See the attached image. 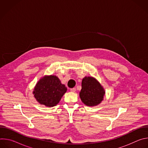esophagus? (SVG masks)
Here are the masks:
<instances>
[{"label":"esophagus","mask_w":148,"mask_h":148,"mask_svg":"<svg viewBox=\"0 0 148 148\" xmlns=\"http://www.w3.org/2000/svg\"><path fill=\"white\" fill-rule=\"evenodd\" d=\"M70 91L72 92H75L76 91V89L75 88H71L70 89Z\"/></svg>","instance_id":"34e87169"}]
</instances>
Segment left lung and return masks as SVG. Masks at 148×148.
Returning a JSON list of instances; mask_svg holds the SVG:
<instances>
[{
	"label": "left lung",
	"mask_w": 148,
	"mask_h": 148,
	"mask_svg": "<svg viewBox=\"0 0 148 148\" xmlns=\"http://www.w3.org/2000/svg\"><path fill=\"white\" fill-rule=\"evenodd\" d=\"M81 86L79 97L85 105L94 107L99 104L103 100L105 91L95 78L85 77L82 80Z\"/></svg>",
	"instance_id": "left-lung-1"
}]
</instances>
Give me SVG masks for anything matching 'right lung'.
<instances>
[{
  "mask_svg": "<svg viewBox=\"0 0 148 148\" xmlns=\"http://www.w3.org/2000/svg\"><path fill=\"white\" fill-rule=\"evenodd\" d=\"M67 90V87L61 83L57 76L51 75H45L40 79L33 93L40 104L52 107L58 103Z\"/></svg>",
  "mask_w": 148,
  "mask_h": 148,
  "instance_id": "obj_1",
  "label": "right lung"
}]
</instances>
